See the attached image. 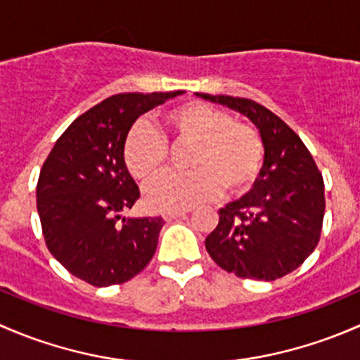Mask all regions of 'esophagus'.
<instances>
[{
    "label": "esophagus",
    "instance_id": "34e87169",
    "mask_svg": "<svg viewBox=\"0 0 360 360\" xmlns=\"http://www.w3.org/2000/svg\"><path fill=\"white\" fill-rule=\"evenodd\" d=\"M186 212H188V210H172V212H165V214H163V219L174 221V219H177V217H181V216H186Z\"/></svg>",
    "mask_w": 360,
    "mask_h": 360
}]
</instances>
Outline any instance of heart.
Listing matches in <instances>:
<instances>
[{
	"mask_svg": "<svg viewBox=\"0 0 360 360\" xmlns=\"http://www.w3.org/2000/svg\"><path fill=\"white\" fill-rule=\"evenodd\" d=\"M162 133L181 143H193L186 174H165L144 191L148 207L162 212L186 210L212 202L221 193H248L264 163V143L249 123L235 122L221 108L205 103H184L162 116ZM167 143L148 125L136 122L123 141V163L130 176L148 183L162 172Z\"/></svg>",
	"mask_w": 360,
	"mask_h": 360,
	"instance_id": "obj_1",
	"label": "heart"
}]
</instances>
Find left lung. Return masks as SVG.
Instances as JSON below:
<instances>
[{
    "mask_svg": "<svg viewBox=\"0 0 360 360\" xmlns=\"http://www.w3.org/2000/svg\"><path fill=\"white\" fill-rule=\"evenodd\" d=\"M242 112L259 130L264 163L252 190L219 209L205 249L228 274L275 281L317 248L324 219V181L310 151L277 115L244 97L197 94Z\"/></svg>",
    "mask_w": 360,
    "mask_h": 360,
    "instance_id": "1",
    "label": "left lung"
}]
</instances>
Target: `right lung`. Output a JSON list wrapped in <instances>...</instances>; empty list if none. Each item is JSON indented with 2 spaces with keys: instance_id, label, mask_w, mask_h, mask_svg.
Returning a JSON list of instances; mask_svg holds the SVG:
<instances>
[{
  "instance_id": "right-lung-1",
  "label": "right lung",
  "mask_w": 360,
  "mask_h": 360,
  "mask_svg": "<svg viewBox=\"0 0 360 360\" xmlns=\"http://www.w3.org/2000/svg\"><path fill=\"white\" fill-rule=\"evenodd\" d=\"M184 94H118L75 120L39 172L36 207L52 256L75 277L108 288L139 274L157 250L162 217H125L141 197L123 141L141 115Z\"/></svg>"
}]
</instances>
